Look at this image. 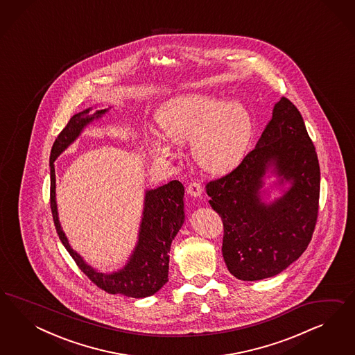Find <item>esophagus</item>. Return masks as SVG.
I'll list each match as a JSON object with an SVG mask.
<instances>
[{
  "mask_svg": "<svg viewBox=\"0 0 355 355\" xmlns=\"http://www.w3.org/2000/svg\"><path fill=\"white\" fill-rule=\"evenodd\" d=\"M187 193H190L191 196H200L203 193V187H202L200 182L193 181L187 186Z\"/></svg>",
  "mask_w": 355,
  "mask_h": 355,
  "instance_id": "34e87169",
  "label": "esophagus"
}]
</instances>
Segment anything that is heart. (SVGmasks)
<instances>
[{"mask_svg":"<svg viewBox=\"0 0 355 355\" xmlns=\"http://www.w3.org/2000/svg\"><path fill=\"white\" fill-rule=\"evenodd\" d=\"M157 123L165 139L178 144L193 140V160L214 174L227 172L241 162L252 134L245 105L208 95L173 100L159 110ZM150 150L157 156L168 153L156 140H152Z\"/></svg>","mask_w":355,"mask_h":355,"instance_id":"heart-1","label":"heart"}]
</instances>
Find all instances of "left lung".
I'll use <instances>...</instances> for the list:
<instances>
[{
	"instance_id": "obj_1",
	"label": "left lung",
	"mask_w": 355,
	"mask_h": 355,
	"mask_svg": "<svg viewBox=\"0 0 355 355\" xmlns=\"http://www.w3.org/2000/svg\"><path fill=\"white\" fill-rule=\"evenodd\" d=\"M275 164L291 190L270 206L258 199L265 171ZM223 220V257L238 279L279 275L301 257L318 221L320 166L300 110L281 97L257 147L225 175L205 184Z\"/></svg>"
}]
</instances>
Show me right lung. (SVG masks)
<instances>
[{"instance_id": "right-lung-1", "label": "right lung", "mask_w": 355, "mask_h": 355, "mask_svg": "<svg viewBox=\"0 0 355 355\" xmlns=\"http://www.w3.org/2000/svg\"><path fill=\"white\" fill-rule=\"evenodd\" d=\"M88 112L89 109H86L70 119L57 139L54 140L51 150V209L54 226L62 245L74 259L76 266L98 289L109 294H123L131 298L150 297L160 291L168 281L172 241L184 221V189L180 181H171L159 189L146 193L139 241L125 268L113 275H104L87 266L83 259L70 248L58 221L53 162L60 153L76 140L87 123L94 119H98L107 112V109L98 110L94 116H89Z\"/></svg>"}]
</instances>
